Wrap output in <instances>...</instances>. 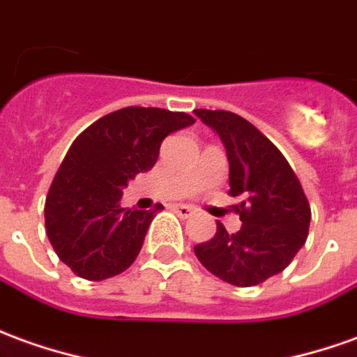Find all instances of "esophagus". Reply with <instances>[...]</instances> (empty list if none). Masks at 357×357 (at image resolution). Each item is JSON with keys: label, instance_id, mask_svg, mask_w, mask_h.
I'll list each match as a JSON object with an SVG mask.
<instances>
[{"label": "esophagus", "instance_id": "esophagus-1", "mask_svg": "<svg viewBox=\"0 0 357 357\" xmlns=\"http://www.w3.org/2000/svg\"><path fill=\"white\" fill-rule=\"evenodd\" d=\"M174 211H176L178 216H181V218H189V216H193V214H195V208H193V206H189V204H176V206H174Z\"/></svg>", "mask_w": 357, "mask_h": 357}]
</instances>
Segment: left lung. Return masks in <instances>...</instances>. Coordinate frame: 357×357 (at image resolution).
Returning <instances> with one entry per match:
<instances>
[{
    "label": "left lung",
    "instance_id": "1",
    "mask_svg": "<svg viewBox=\"0 0 357 357\" xmlns=\"http://www.w3.org/2000/svg\"><path fill=\"white\" fill-rule=\"evenodd\" d=\"M218 133L230 162L231 208L241 230L228 234L216 222L211 241L195 245L201 265L234 286H257L282 273L307 239L311 208L284 154L253 123L226 109H195Z\"/></svg>",
    "mask_w": 357,
    "mask_h": 357
}]
</instances>
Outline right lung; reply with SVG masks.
<instances>
[{
    "mask_svg": "<svg viewBox=\"0 0 357 357\" xmlns=\"http://www.w3.org/2000/svg\"><path fill=\"white\" fill-rule=\"evenodd\" d=\"M191 123L183 112L129 106L75 139L52 181L44 218L52 248L77 276L98 282L133 265L164 206L121 208V189L153 168L166 137Z\"/></svg>",
    "mask_w": 357,
    "mask_h": 357,
    "instance_id": "1",
    "label": "right lung"
}]
</instances>
